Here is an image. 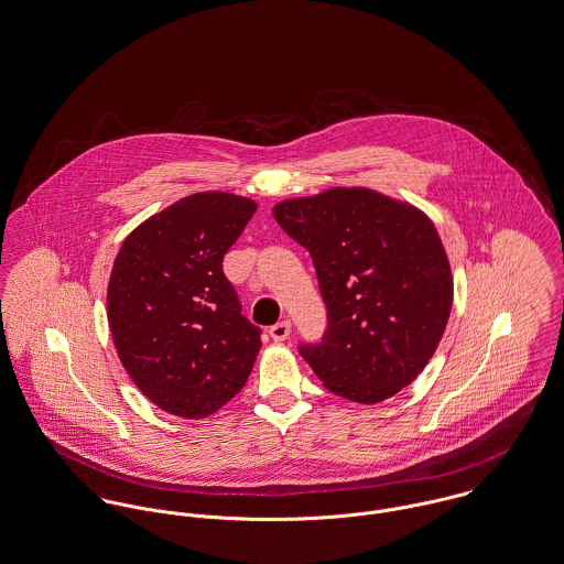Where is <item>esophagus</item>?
<instances>
[{
    "label": "esophagus",
    "instance_id": "esophagus-1",
    "mask_svg": "<svg viewBox=\"0 0 564 564\" xmlns=\"http://www.w3.org/2000/svg\"><path fill=\"white\" fill-rule=\"evenodd\" d=\"M290 333H292V322L290 319H283V322H279L270 328V337L274 341H285L290 337Z\"/></svg>",
    "mask_w": 564,
    "mask_h": 564
}]
</instances>
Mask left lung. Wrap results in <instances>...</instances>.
<instances>
[{
    "label": "left lung",
    "mask_w": 564,
    "mask_h": 564,
    "mask_svg": "<svg viewBox=\"0 0 564 564\" xmlns=\"http://www.w3.org/2000/svg\"><path fill=\"white\" fill-rule=\"evenodd\" d=\"M276 223L311 253L328 333L301 354L324 387L380 403L432 360L453 306V272L434 220L367 186L283 199Z\"/></svg>",
    "instance_id": "obj_1"
}]
</instances>
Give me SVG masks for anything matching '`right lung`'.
I'll list each match as a JSON object with an SVG mask.
<instances>
[{
	"label": "right lung",
	"instance_id": "add662e5",
	"mask_svg": "<svg viewBox=\"0 0 564 564\" xmlns=\"http://www.w3.org/2000/svg\"><path fill=\"white\" fill-rule=\"evenodd\" d=\"M258 202L225 191L186 195L139 223L107 285V319L134 387L180 419H206L247 384L260 328L240 311L223 258Z\"/></svg>",
	"mask_w": 564,
	"mask_h": 564
}]
</instances>
